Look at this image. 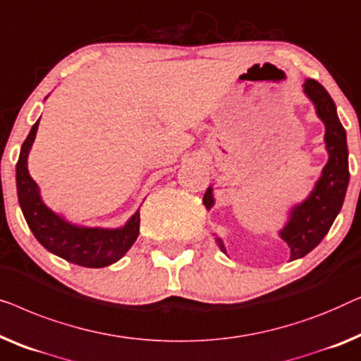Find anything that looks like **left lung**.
<instances>
[{"instance_id": "obj_1", "label": "left lung", "mask_w": 361, "mask_h": 361, "mask_svg": "<svg viewBox=\"0 0 361 361\" xmlns=\"http://www.w3.org/2000/svg\"><path fill=\"white\" fill-rule=\"evenodd\" d=\"M304 93L316 104L317 116L326 124L329 161L324 166L316 188L306 201L294 207L288 224L280 232L283 240L291 248V260L307 255L326 237L335 217L342 209L350 178L347 134L338 121L334 99L319 81L311 78L304 83ZM202 202L207 209L214 204L211 188L206 190ZM217 242L221 250L226 252L221 238H217Z\"/></svg>"}]
</instances>
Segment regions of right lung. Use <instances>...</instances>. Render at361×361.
<instances>
[{
  "instance_id": "1",
  "label": "right lung",
  "mask_w": 361,
  "mask_h": 361,
  "mask_svg": "<svg viewBox=\"0 0 361 361\" xmlns=\"http://www.w3.org/2000/svg\"><path fill=\"white\" fill-rule=\"evenodd\" d=\"M39 121L24 140L16 164L18 200L29 229L49 252L75 265L103 268L116 263L126 255L139 235V211L130 217L128 224L114 231L72 226L50 211L40 200L37 183L30 178L27 171V155L37 134Z\"/></svg>"
}]
</instances>
